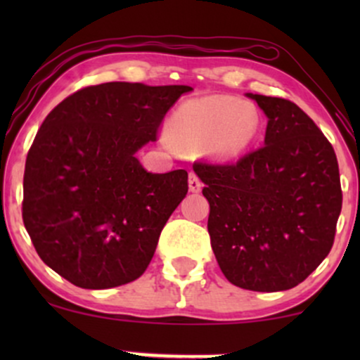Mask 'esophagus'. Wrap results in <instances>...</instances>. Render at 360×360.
<instances>
[{"label": "esophagus", "mask_w": 360, "mask_h": 360, "mask_svg": "<svg viewBox=\"0 0 360 360\" xmlns=\"http://www.w3.org/2000/svg\"><path fill=\"white\" fill-rule=\"evenodd\" d=\"M188 186H189V191H193V193H198V191H201V181H200V177H198L196 174H194V172H189V177H188Z\"/></svg>", "instance_id": "1"}]
</instances>
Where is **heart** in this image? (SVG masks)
<instances>
[{
    "label": "heart",
    "instance_id": "obj_1",
    "mask_svg": "<svg viewBox=\"0 0 360 360\" xmlns=\"http://www.w3.org/2000/svg\"><path fill=\"white\" fill-rule=\"evenodd\" d=\"M259 130V115L247 101L233 96L188 100L171 115L167 137L183 150L203 147L208 155L233 159L252 146Z\"/></svg>",
    "mask_w": 360,
    "mask_h": 360
}]
</instances>
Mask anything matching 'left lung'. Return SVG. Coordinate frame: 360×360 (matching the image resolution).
<instances>
[{"label":"left lung","mask_w":360,"mask_h":360,"mask_svg":"<svg viewBox=\"0 0 360 360\" xmlns=\"http://www.w3.org/2000/svg\"><path fill=\"white\" fill-rule=\"evenodd\" d=\"M247 96L267 117L264 147L233 164L193 169L205 183L212 249L225 278L250 291H286L333 245L342 210L337 155L295 103Z\"/></svg>","instance_id":"obj_1"}]
</instances>
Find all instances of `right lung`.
I'll list each match as a JSON object with an SVG mask.
<instances>
[{"label": "right lung", "mask_w": 360, "mask_h": 360, "mask_svg": "<svg viewBox=\"0 0 360 360\" xmlns=\"http://www.w3.org/2000/svg\"><path fill=\"white\" fill-rule=\"evenodd\" d=\"M191 89L105 82L44 120L25 164L23 223L40 259L74 286L117 288L146 272L188 172L152 174L135 154Z\"/></svg>", "instance_id": "right-lung-1"}]
</instances>
